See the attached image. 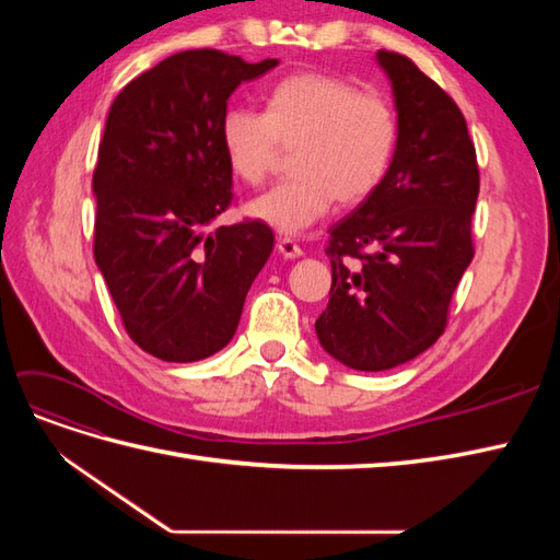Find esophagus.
<instances>
[{
	"label": "esophagus",
	"instance_id": "1",
	"mask_svg": "<svg viewBox=\"0 0 560 560\" xmlns=\"http://www.w3.org/2000/svg\"><path fill=\"white\" fill-rule=\"evenodd\" d=\"M278 252H280V257H284V259H299L303 254V249L292 238H280L278 241Z\"/></svg>",
	"mask_w": 560,
	"mask_h": 560
}]
</instances>
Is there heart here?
Instances as JSON below:
<instances>
[{
	"instance_id": "1",
	"label": "heart",
	"mask_w": 560,
	"mask_h": 560,
	"mask_svg": "<svg viewBox=\"0 0 560 560\" xmlns=\"http://www.w3.org/2000/svg\"><path fill=\"white\" fill-rule=\"evenodd\" d=\"M399 140L393 105L354 83L319 72L278 81L264 114L229 109L219 128L224 159L241 182L261 184L278 147L294 149V179L247 202L245 212L282 235H296L325 217L334 200L358 206L378 189Z\"/></svg>"
}]
</instances>
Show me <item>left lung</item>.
I'll return each instance as SVG.
<instances>
[{"instance_id": "left-lung-1", "label": "left lung", "mask_w": 560, "mask_h": 560, "mask_svg": "<svg viewBox=\"0 0 560 560\" xmlns=\"http://www.w3.org/2000/svg\"><path fill=\"white\" fill-rule=\"evenodd\" d=\"M376 60L393 86L399 140L378 189L329 229L331 290L319 346L358 371H385L444 334L451 296L474 257L477 151L463 112L393 50Z\"/></svg>"}]
</instances>
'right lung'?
Returning <instances> with one entry per match:
<instances>
[{
  "instance_id": "obj_1",
  "label": "right lung",
  "mask_w": 560,
  "mask_h": 560,
  "mask_svg": "<svg viewBox=\"0 0 560 560\" xmlns=\"http://www.w3.org/2000/svg\"><path fill=\"white\" fill-rule=\"evenodd\" d=\"M276 65L182 50L112 103L93 173V254L128 336L163 362L222 350L273 252L257 219L208 229L233 200L219 142L229 97Z\"/></svg>"
}]
</instances>
